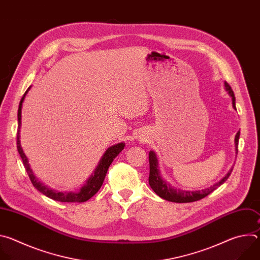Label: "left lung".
Returning <instances> with one entry per match:
<instances>
[{
	"label": "left lung",
	"mask_w": 260,
	"mask_h": 260,
	"mask_svg": "<svg viewBox=\"0 0 260 260\" xmlns=\"http://www.w3.org/2000/svg\"><path fill=\"white\" fill-rule=\"evenodd\" d=\"M225 89L229 91L230 95L233 99V106L236 109V98H235V93L232 89V87L230 86L229 83H224ZM239 139H240V132H238L236 139H235V143H236V149L238 150V144H239ZM149 166H150V172H149V185L150 187L153 189V191L160 197L164 200H167L169 202H174V203H192L199 200H202L204 198H206L207 196H209L211 192H213L215 189H217L220 185L223 184L229 177L231 176L233 169L226 174V176L221 179L218 183L214 184L213 186L203 189V190H199V191H183V190H177L175 188H173L170 184H168L166 181L162 180L159 170H158V162H157V158L156 155L153 151L149 152Z\"/></svg>",
	"instance_id": "8db88e82"
}]
</instances>
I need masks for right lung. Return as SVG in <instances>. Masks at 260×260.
Returning <instances> with one entry per match:
<instances>
[{
	"label": "right lung",
	"instance_id": "1",
	"mask_svg": "<svg viewBox=\"0 0 260 260\" xmlns=\"http://www.w3.org/2000/svg\"><path fill=\"white\" fill-rule=\"evenodd\" d=\"M28 89H29V87H28ZM28 89L24 92V94H23V96H22V99L19 103V107H18V113H17L18 129H17V141H16V143H17L18 153H19V155L22 159L23 166L25 168V171H26V173L29 177V180H30L31 184L34 185V187L37 190H39L41 193H43L44 196H46L49 199H52L54 201H58V202H61V203H84V202L88 201L101 188L110 165L112 164L113 159L123 150L124 143H119V144H116L112 147L108 148V150L105 152L102 159L100 160V164H99L98 168L93 172V175L88 179V181L86 182L84 186L80 189L79 192H57L55 190L49 189L48 187L44 186V185L40 181L37 180V178L32 174V172H31V170H30V168L27 164L26 156L24 155V153L22 151V148H21L20 141H19V137H20L19 132H20V125H21V107H22V102L24 100V96L27 93Z\"/></svg>",
	"mask_w": 260,
	"mask_h": 260
}]
</instances>
